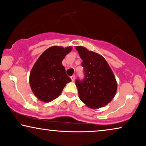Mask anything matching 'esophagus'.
Listing matches in <instances>:
<instances>
[{
	"label": "esophagus",
	"instance_id": "obj_1",
	"mask_svg": "<svg viewBox=\"0 0 146 146\" xmlns=\"http://www.w3.org/2000/svg\"><path fill=\"white\" fill-rule=\"evenodd\" d=\"M71 79L72 82H74V80H75V75H72V76L71 77Z\"/></svg>",
	"mask_w": 146,
	"mask_h": 146
}]
</instances>
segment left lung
Wrapping results in <instances>:
<instances>
[{
    "label": "left lung",
    "instance_id": "8db88e82",
    "mask_svg": "<svg viewBox=\"0 0 146 146\" xmlns=\"http://www.w3.org/2000/svg\"><path fill=\"white\" fill-rule=\"evenodd\" d=\"M83 60L85 79H77L79 97L91 108L105 106L112 100L117 90V82L109 64L100 54L84 46H76Z\"/></svg>",
    "mask_w": 146,
    "mask_h": 146
}]
</instances>
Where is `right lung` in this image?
Masks as SVG:
<instances>
[{"label":"right lung","instance_id":"obj_1","mask_svg":"<svg viewBox=\"0 0 146 146\" xmlns=\"http://www.w3.org/2000/svg\"><path fill=\"white\" fill-rule=\"evenodd\" d=\"M72 47L58 46L46 50L33 66L29 73V84L38 100L50 102L56 99L71 79L65 73L62 61Z\"/></svg>","mask_w":146,"mask_h":146}]
</instances>
